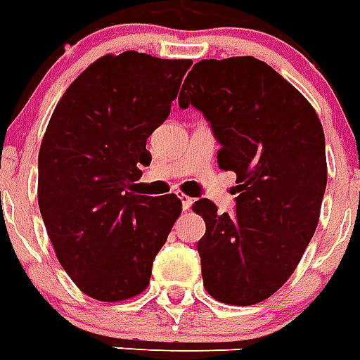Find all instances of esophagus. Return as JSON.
<instances>
[{
	"label": "esophagus",
	"mask_w": 360,
	"mask_h": 360,
	"mask_svg": "<svg viewBox=\"0 0 360 360\" xmlns=\"http://www.w3.org/2000/svg\"><path fill=\"white\" fill-rule=\"evenodd\" d=\"M180 200H182L184 212H188V210L191 208V204H193V198L188 197V195H184V193H180Z\"/></svg>",
	"instance_id": "34e87169"
}]
</instances>
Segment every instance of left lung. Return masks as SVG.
<instances>
[{"label":"left lung","mask_w":360,"mask_h":360,"mask_svg":"<svg viewBox=\"0 0 360 360\" xmlns=\"http://www.w3.org/2000/svg\"><path fill=\"white\" fill-rule=\"evenodd\" d=\"M178 103L202 111L221 145L217 163L238 184L234 215L208 198L193 204L206 223L197 243L204 288L221 303H260L292 277L318 226L327 186L320 119L251 56L197 63Z\"/></svg>","instance_id":"1"}]
</instances>
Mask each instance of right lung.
Masks as SVG:
<instances>
[{
	"mask_svg": "<svg viewBox=\"0 0 360 360\" xmlns=\"http://www.w3.org/2000/svg\"><path fill=\"white\" fill-rule=\"evenodd\" d=\"M189 66L137 51L103 56L53 109L39 152V208L57 260L89 297L139 295L182 212L174 193L139 195L134 182Z\"/></svg>",
	"mask_w": 360,
	"mask_h": 360,
	"instance_id": "obj_1",
	"label": "right lung"
}]
</instances>
